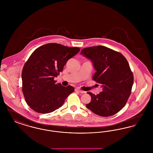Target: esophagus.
<instances>
[{
    "mask_svg": "<svg viewBox=\"0 0 153 153\" xmlns=\"http://www.w3.org/2000/svg\"><path fill=\"white\" fill-rule=\"evenodd\" d=\"M75 91H76V92H79L80 94H84V93H85L84 91L81 90L79 88H76V89H75Z\"/></svg>",
    "mask_w": 153,
    "mask_h": 153,
    "instance_id": "1",
    "label": "esophagus"
}]
</instances>
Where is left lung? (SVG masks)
<instances>
[{"label":"left lung","instance_id":"left-lung-1","mask_svg":"<svg viewBox=\"0 0 153 153\" xmlns=\"http://www.w3.org/2000/svg\"><path fill=\"white\" fill-rule=\"evenodd\" d=\"M81 54L92 61L96 71L93 80L103 88L97 95L88 92L92 100L86 107L101 117L116 114L125 106L134 83L127 60L120 53L104 46L84 48Z\"/></svg>","mask_w":153,"mask_h":153}]
</instances>
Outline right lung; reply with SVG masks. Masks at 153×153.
Segmentation results:
<instances>
[{"instance_id": "add662e5", "label": "right lung", "mask_w": 153, "mask_h": 153, "mask_svg": "<svg viewBox=\"0 0 153 153\" xmlns=\"http://www.w3.org/2000/svg\"><path fill=\"white\" fill-rule=\"evenodd\" d=\"M58 44H47L36 49L23 68L22 92L30 107L38 113L48 114L61 107L74 91L54 80L63 71L68 60L80 51Z\"/></svg>"}]
</instances>
